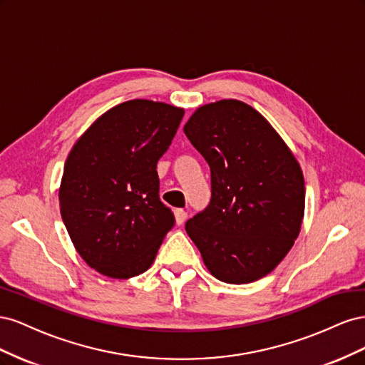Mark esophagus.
<instances>
[{
	"instance_id": "obj_1",
	"label": "esophagus",
	"mask_w": 365,
	"mask_h": 365,
	"mask_svg": "<svg viewBox=\"0 0 365 365\" xmlns=\"http://www.w3.org/2000/svg\"><path fill=\"white\" fill-rule=\"evenodd\" d=\"M175 217H176V224L181 225V224H184V220L187 219V213L184 212L182 208H176L175 210Z\"/></svg>"
}]
</instances>
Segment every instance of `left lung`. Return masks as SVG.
Listing matches in <instances>:
<instances>
[{
	"label": "left lung",
	"mask_w": 365,
	"mask_h": 365,
	"mask_svg": "<svg viewBox=\"0 0 365 365\" xmlns=\"http://www.w3.org/2000/svg\"><path fill=\"white\" fill-rule=\"evenodd\" d=\"M184 132L212 172V200L187 220V235L217 280L264 277L300 235V164L267 118L233 98L197 108Z\"/></svg>",
	"instance_id": "left-lung-1"
}]
</instances>
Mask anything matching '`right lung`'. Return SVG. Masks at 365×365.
I'll return each mask as SVG.
<instances>
[{"label": "right lung", "mask_w": 365, "mask_h": 365, "mask_svg": "<svg viewBox=\"0 0 365 365\" xmlns=\"http://www.w3.org/2000/svg\"><path fill=\"white\" fill-rule=\"evenodd\" d=\"M182 108L135 98L98 117L76 141L59 189L61 216L81 257L106 277L149 269L175 225L160 201L157 163Z\"/></svg>", "instance_id": "right-lung-1"}]
</instances>
